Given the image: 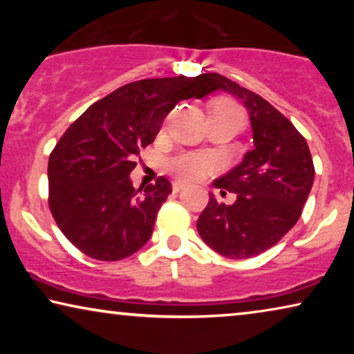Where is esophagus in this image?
Segmentation results:
<instances>
[{"label":"esophagus","mask_w":354,"mask_h":354,"mask_svg":"<svg viewBox=\"0 0 354 354\" xmlns=\"http://www.w3.org/2000/svg\"><path fill=\"white\" fill-rule=\"evenodd\" d=\"M187 185H185V183H183V182H180V180H176V182H174L172 183V190L174 192H180V190H183V188H185Z\"/></svg>","instance_id":"obj_1"}]
</instances>
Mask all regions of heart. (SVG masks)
<instances>
[{
	"label": "heart",
	"mask_w": 354,
	"mask_h": 354,
	"mask_svg": "<svg viewBox=\"0 0 354 354\" xmlns=\"http://www.w3.org/2000/svg\"><path fill=\"white\" fill-rule=\"evenodd\" d=\"M211 115H222V118L236 119L241 122L240 109L229 103V101H217V103H214L211 109ZM167 169L182 180L196 182L205 178L212 171V162L206 156H201V154L182 153L169 159Z\"/></svg>",
	"instance_id": "1"
}]
</instances>
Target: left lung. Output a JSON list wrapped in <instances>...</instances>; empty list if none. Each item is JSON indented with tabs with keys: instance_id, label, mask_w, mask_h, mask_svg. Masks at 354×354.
I'll return each instance as SVG.
<instances>
[{
	"instance_id": "obj_1",
	"label": "left lung",
	"mask_w": 354,
	"mask_h": 354,
	"mask_svg": "<svg viewBox=\"0 0 354 354\" xmlns=\"http://www.w3.org/2000/svg\"><path fill=\"white\" fill-rule=\"evenodd\" d=\"M203 80L207 95L224 91L248 111L253 149L214 180L216 188L235 193L234 205H221L209 193L196 229L216 253L253 258L277 243L301 216L314 182L311 151L295 125L263 96L221 74H203Z\"/></svg>"
}]
</instances>
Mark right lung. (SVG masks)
<instances>
[{"mask_svg": "<svg viewBox=\"0 0 354 354\" xmlns=\"http://www.w3.org/2000/svg\"><path fill=\"white\" fill-rule=\"evenodd\" d=\"M206 95L203 75L137 80L96 101L66 130L48 161L50 209L82 253L119 261L149 240L172 185L159 177L135 190V158L178 101Z\"/></svg>", "mask_w": 354, "mask_h": 354, "instance_id": "obj_1", "label": "right lung"}]
</instances>
